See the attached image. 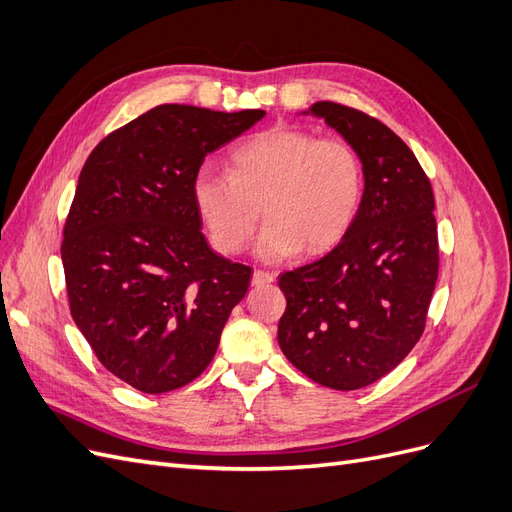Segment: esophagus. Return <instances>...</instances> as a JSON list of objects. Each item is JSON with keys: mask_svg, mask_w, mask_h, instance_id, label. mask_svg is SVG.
I'll use <instances>...</instances> for the list:
<instances>
[{"mask_svg": "<svg viewBox=\"0 0 512 512\" xmlns=\"http://www.w3.org/2000/svg\"><path fill=\"white\" fill-rule=\"evenodd\" d=\"M275 280V275L273 273H269V271H254V275H252V284L254 286H265V284H271Z\"/></svg>", "mask_w": 512, "mask_h": 512, "instance_id": "34e87169", "label": "esophagus"}]
</instances>
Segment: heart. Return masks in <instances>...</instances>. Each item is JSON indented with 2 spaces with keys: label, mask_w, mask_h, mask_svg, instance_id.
<instances>
[{
  "label": "heart",
  "mask_w": 512,
  "mask_h": 512,
  "mask_svg": "<svg viewBox=\"0 0 512 512\" xmlns=\"http://www.w3.org/2000/svg\"><path fill=\"white\" fill-rule=\"evenodd\" d=\"M363 162L344 138L275 126L230 153V170H196L192 200L213 247L237 254L262 215L256 254H320L344 239L361 209Z\"/></svg>",
  "instance_id": "obj_1"
}]
</instances>
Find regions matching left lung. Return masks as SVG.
Returning <instances> with one entry per match:
<instances>
[{
	"mask_svg": "<svg viewBox=\"0 0 512 512\" xmlns=\"http://www.w3.org/2000/svg\"><path fill=\"white\" fill-rule=\"evenodd\" d=\"M307 113L356 149L365 190L344 239L280 275L286 312L277 342L307 378L356 391L395 369L425 331L440 262L436 203L416 156L382 121L337 102Z\"/></svg>",
	"mask_w": 512,
	"mask_h": 512,
	"instance_id": "obj_1",
	"label": "left lung"
}]
</instances>
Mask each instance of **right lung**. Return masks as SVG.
Wrapping results in <instances>:
<instances>
[{"label": "right lung", "mask_w": 512, "mask_h": 512, "mask_svg": "<svg viewBox=\"0 0 512 512\" xmlns=\"http://www.w3.org/2000/svg\"><path fill=\"white\" fill-rule=\"evenodd\" d=\"M262 117L162 104L102 138L81 170L61 241L70 314L136 391L168 393L203 374L245 297L252 269L211 250L192 179Z\"/></svg>", "instance_id": "right-lung-1"}]
</instances>
